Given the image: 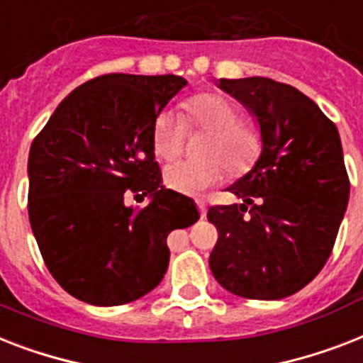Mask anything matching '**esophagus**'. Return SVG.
Returning <instances> with one entry per match:
<instances>
[{"mask_svg": "<svg viewBox=\"0 0 363 363\" xmlns=\"http://www.w3.org/2000/svg\"><path fill=\"white\" fill-rule=\"evenodd\" d=\"M196 205H197V208H199V214H201V218L207 216V205H205V201H203V199H197Z\"/></svg>", "mask_w": 363, "mask_h": 363, "instance_id": "34e87169", "label": "esophagus"}]
</instances>
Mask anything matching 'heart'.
Wrapping results in <instances>:
<instances>
[{
	"mask_svg": "<svg viewBox=\"0 0 363 363\" xmlns=\"http://www.w3.org/2000/svg\"><path fill=\"white\" fill-rule=\"evenodd\" d=\"M188 126L208 132L203 143L205 160H179L164 172L167 188L179 194H199L225 175L244 173L255 164L263 149L259 126L240 119L238 106L220 93H199L184 102V119L173 110L158 113L152 126V149L162 160H173L182 151Z\"/></svg>",
	"mask_w": 363,
	"mask_h": 363,
	"instance_id": "heart-1",
	"label": "heart"
}]
</instances>
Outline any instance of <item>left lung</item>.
Instances as JSON below:
<instances>
[{
  "label": "left lung",
  "instance_id": "left-lung-1",
  "mask_svg": "<svg viewBox=\"0 0 363 363\" xmlns=\"http://www.w3.org/2000/svg\"><path fill=\"white\" fill-rule=\"evenodd\" d=\"M257 119L263 149L228 188L240 205L208 208L218 229L212 276L229 293L279 300L298 293L328 261L349 203L340 132L313 100L270 78L218 82Z\"/></svg>",
  "mask_w": 363,
  "mask_h": 363
}]
</instances>
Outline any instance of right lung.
<instances>
[{
  "mask_svg": "<svg viewBox=\"0 0 363 363\" xmlns=\"http://www.w3.org/2000/svg\"><path fill=\"white\" fill-rule=\"evenodd\" d=\"M181 76L104 74L76 87L29 149V223L50 274L74 298L121 306L160 284L167 235L199 220L162 186L152 126ZM149 195L147 208L124 205Z\"/></svg>",
  "mask_w": 363,
  "mask_h": 363,
  "instance_id": "add662e5",
  "label": "right lung"
}]
</instances>
